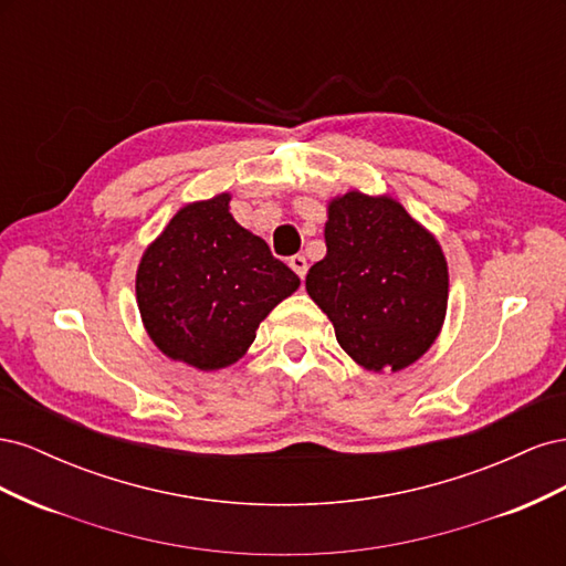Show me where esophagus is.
<instances>
[{"mask_svg":"<svg viewBox=\"0 0 566 566\" xmlns=\"http://www.w3.org/2000/svg\"><path fill=\"white\" fill-rule=\"evenodd\" d=\"M290 269H293V271L297 273V276L304 281L306 269H310V266H306V260H304L302 254H295V256H290Z\"/></svg>","mask_w":566,"mask_h":566,"instance_id":"obj_1","label":"esophagus"}]
</instances>
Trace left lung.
<instances>
[{"instance_id": "1", "label": "left lung", "mask_w": 566, "mask_h": 566, "mask_svg": "<svg viewBox=\"0 0 566 566\" xmlns=\"http://www.w3.org/2000/svg\"><path fill=\"white\" fill-rule=\"evenodd\" d=\"M325 256L306 293L366 370H403L434 345L447 318L449 266L437 238L389 196L349 191L328 205Z\"/></svg>"}]
</instances>
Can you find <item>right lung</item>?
<instances>
[{"label": "right lung", "mask_w": 566, "mask_h": 566, "mask_svg": "<svg viewBox=\"0 0 566 566\" xmlns=\"http://www.w3.org/2000/svg\"><path fill=\"white\" fill-rule=\"evenodd\" d=\"M229 193L181 208L136 271V302L156 347L198 370L235 364L269 312L300 287L293 269L229 212Z\"/></svg>", "instance_id": "add662e5"}]
</instances>
